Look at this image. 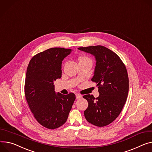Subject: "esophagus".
<instances>
[{
	"label": "esophagus",
	"mask_w": 152,
	"mask_h": 152,
	"mask_svg": "<svg viewBox=\"0 0 152 152\" xmlns=\"http://www.w3.org/2000/svg\"><path fill=\"white\" fill-rule=\"evenodd\" d=\"M75 96H76V99H80L81 97H82V96H81L80 94H75Z\"/></svg>",
	"instance_id": "1"
}]
</instances>
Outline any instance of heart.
I'll return each mask as SVG.
<instances>
[{
	"mask_svg": "<svg viewBox=\"0 0 152 152\" xmlns=\"http://www.w3.org/2000/svg\"><path fill=\"white\" fill-rule=\"evenodd\" d=\"M82 60H90L88 58L85 57V56H82L80 58V61H82Z\"/></svg>",
	"mask_w": 152,
	"mask_h": 152,
	"instance_id": "b5f03b06",
	"label": "heart"
}]
</instances>
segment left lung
Returning a JSON list of instances; mask_svg holds the SVG:
<instances>
[{"label": "left lung", "instance_id": "left-lung-1", "mask_svg": "<svg viewBox=\"0 0 152 152\" xmlns=\"http://www.w3.org/2000/svg\"><path fill=\"white\" fill-rule=\"evenodd\" d=\"M78 50L94 56L96 61L94 76L99 96L85 95L88 107L84 111L86 119L97 126L113 122L121 113L126 102L129 81L125 66L119 56L102 45L79 48Z\"/></svg>", "mask_w": 152, "mask_h": 152}]
</instances>
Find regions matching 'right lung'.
<instances>
[{
  "label": "right lung",
  "mask_w": 152,
  "mask_h": 152,
  "mask_svg": "<svg viewBox=\"0 0 152 152\" xmlns=\"http://www.w3.org/2000/svg\"><path fill=\"white\" fill-rule=\"evenodd\" d=\"M72 49L54 48L34 56L27 69L25 96L36 120L43 126L55 129L67 121L75 95L55 91L54 81L61 77L62 61Z\"/></svg>",
  "instance_id": "obj_1"
}]
</instances>
